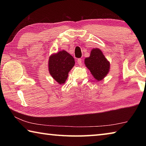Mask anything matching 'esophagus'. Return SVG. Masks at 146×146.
Listing matches in <instances>:
<instances>
[{"mask_svg": "<svg viewBox=\"0 0 146 146\" xmlns=\"http://www.w3.org/2000/svg\"><path fill=\"white\" fill-rule=\"evenodd\" d=\"M77 63L79 64V65H81V64H82V58H78Z\"/></svg>", "mask_w": 146, "mask_h": 146, "instance_id": "obj_1", "label": "esophagus"}]
</instances>
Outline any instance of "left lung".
<instances>
[{
    "label": "left lung",
    "instance_id": "left-lung-1",
    "mask_svg": "<svg viewBox=\"0 0 146 146\" xmlns=\"http://www.w3.org/2000/svg\"><path fill=\"white\" fill-rule=\"evenodd\" d=\"M84 62L86 67L98 81L103 79L109 72L110 62L99 49H93L90 56L86 58Z\"/></svg>",
    "mask_w": 146,
    "mask_h": 146
}]
</instances>
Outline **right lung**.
Masks as SVG:
<instances>
[{"label": "right lung", "mask_w": 146, "mask_h": 146, "mask_svg": "<svg viewBox=\"0 0 146 146\" xmlns=\"http://www.w3.org/2000/svg\"><path fill=\"white\" fill-rule=\"evenodd\" d=\"M49 71L59 84L66 82L68 73L75 65V59L66 51L62 50L50 56Z\"/></svg>", "instance_id": "1"}]
</instances>
